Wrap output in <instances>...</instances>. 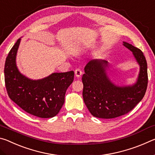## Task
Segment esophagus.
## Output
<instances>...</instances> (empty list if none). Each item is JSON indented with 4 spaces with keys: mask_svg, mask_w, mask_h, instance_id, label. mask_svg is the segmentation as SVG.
<instances>
[{
    "mask_svg": "<svg viewBox=\"0 0 155 155\" xmlns=\"http://www.w3.org/2000/svg\"><path fill=\"white\" fill-rule=\"evenodd\" d=\"M74 73H75V76L77 77V78H79L81 75H82V71H81V70L79 69V68H78V69H77L74 71Z\"/></svg>",
    "mask_w": 155,
    "mask_h": 155,
    "instance_id": "34e87169",
    "label": "esophagus"
}]
</instances>
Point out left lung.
I'll return each mask as SVG.
<instances>
[{"mask_svg":"<svg viewBox=\"0 0 155 155\" xmlns=\"http://www.w3.org/2000/svg\"><path fill=\"white\" fill-rule=\"evenodd\" d=\"M123 45L133 52L140 66L137 82L131 86L114 85L107 75L108 61L95 59L89 61L83 75V97L91 115L99 118L111 119L130 111L143 98L148 86L147 62L140 49L123 41Z\"/></svg>","mask_w":155,"mask_h":155,"instance_id":"left-lung-1","label":"left lung"}]
</instances>
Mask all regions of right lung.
<instances>
[{
    "instance_id": "right-lung-1",
    "label": "right lung",
    "mask_w": 155,
    "mask_h": 155,
    "mask_svg": "<svg viewBox=\"0 0 155 155\" xmlns=\"http://www.w3.org/2000/svg\"><path fill=\"white\" fill-rule=\"evenodd\" d=\"M20 38L10 50L5 64V87L11 100L26 112L41 118L58 114L65 101L67 89L74 81V72L52 73L40 80H31L19 72L15 57Z\"/></svg>"
}]
</instances>
